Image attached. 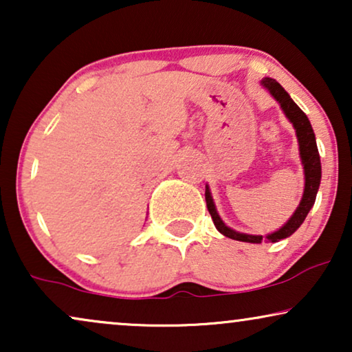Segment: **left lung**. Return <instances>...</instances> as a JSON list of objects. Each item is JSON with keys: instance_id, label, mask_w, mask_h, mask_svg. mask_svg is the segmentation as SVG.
I'll use <instances>...</instances> for the list:
<instances>
[{"instance_id": "1", "label": "left lung", "mask_w": 352, "mask_h": 352, "mask_svg": "<svg viewBox=\"0 0 352 352\" xmlns=\"http://www.w3.org/2000/svg\"><path fill=\"white\" fill-rule=\"evenodd\" d=\"M261 85L269 91V93H271L272 98L280 104V109L283 110V113H285V117L290 120L293 128L296 129L298 144H300V157L302 162V168H305V192H302V199L300 201V205H298V208L295 210V213L292 214V218L288 219L280 229L272 234H267L266 239H263V235L242 234L228 228V226L224 224V221L219 218L218 211H216L213 197H211L210 187L206 186L205 200L216 229H218L223 235H226V237L239 240V242H248V243H261L263 240H269V242L274 243L282 239L290 237V235L302 224V221L306 219L309 210L314 206L316 195H317V190H319L320 177H322L320 157H319V151H317L316 134L312 131L309 118H307L306 113L302 112L295 102H293L290 94H288L287 91L282 88L280 83H277L276 80L263 78Z\"/></svg>"}]
</instances>
